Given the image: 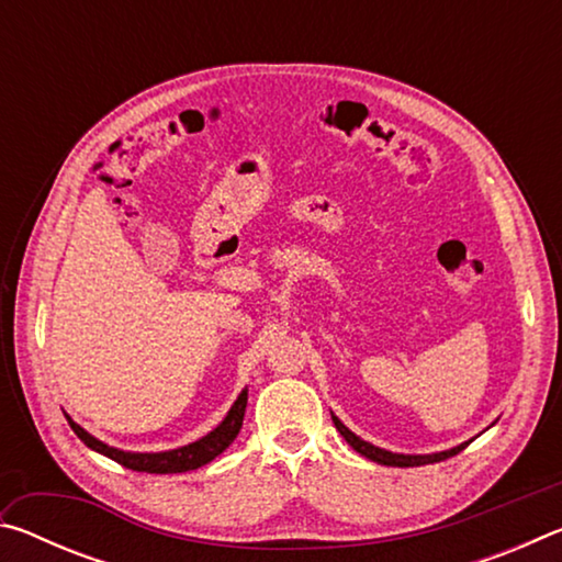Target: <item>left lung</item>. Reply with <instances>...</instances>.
Listing matches in <instances>:
<instances>
[{"label": "left lung", "instance_id": "obj_1", "mask_svg": "<svg viewBox=\"0 0 562 562\" xmlns=\"http://www.w3.org/2000/svg\"><path fill=\"white\" fill-rule=\"evenodd\" d=\"M331 422H335V426H337V431L345 436V441L351 446V449H355L357 453H361V456H367L369 461H376V463H382V465H398V469H408V465H426V463H436V461H446V459H451V456H456L459 451H463L465 446H469V441L465 443H461V446H453V449H449V451H439V453H424V456H412V453H392V451H386V449H379V446H374V443H369V441H364V439H359L357 434H351L345 424L339 422V418L331 414Z\"/></svg>", "mask_w": 562, "mask_h": 562}]
</instances>
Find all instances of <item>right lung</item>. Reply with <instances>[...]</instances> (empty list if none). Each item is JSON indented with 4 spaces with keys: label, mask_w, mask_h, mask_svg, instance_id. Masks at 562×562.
Returning <instances> with one entry per match:
<instances>
[{
    "label": "right lung",
    "mask_w": 562,
    "mask_h": 562,
    "mask_svg": "<svg viewBox=\"0 0 562 562\" xmlns=\"http://www.w3.org/2000/svg\"><path fill=\"white\" fill-rule=\"evenodd\" d=\"M245 406H247V389H243L240 396H237L235 404L231 406V412H227V416L215 426L211 434L203 436V439L193 441V443H188V446H180V449L160 451V453H133V451L113 449V446L93 439V436L87 429H81V426L76 424L69 414H64V416L74 429V434L79 436V439L87 443L89 449L109 456L111 461L126 465V469H131V471L186 473V471H195V469H201V465L211 463L215 456H221L227 449V446L235 441V436L240 434V426H243Z\"/></svg>",
    "instance_id": "right-lung-1"
}]
</instances>
